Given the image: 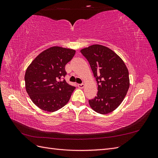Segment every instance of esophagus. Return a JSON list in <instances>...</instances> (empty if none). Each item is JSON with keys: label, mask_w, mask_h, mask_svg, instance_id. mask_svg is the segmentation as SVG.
I'll return each instance as SVG.
<instances>
[{"label": "esophagus", "mask_w": 158, "mask_h": 158, "mask_svg": "<svg viewBox=\"0 0 158 158\" xmlns=\"http://www.w3.org/2000/svg\"><path fill=\"white\" fill-rule=\"evenodd\" d=\"M78 87L80 89H83L85 87V85L84 84H78Z\"/></svg>", "instance_id": "34e87169"}]
</instances>
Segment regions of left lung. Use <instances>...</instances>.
I'll use <instances>...</instances> for the list:
<instances>
[{"label":"left lung","mask_w":158,"mask_h":158,"mask_svg":"<svg viewBox=\"0 0 158 158\" xmlns=\"http://www.w3.org/2000/svg\"><path fill=\"white\" fill-rule=\"evenodd\" d=\"M96 78L98 94L89 104L94 111L107 114L120 106L130 86L128 70L123 59L108 47L92 45L80 50Z\"/></svg>","instance_id":"obj_1"}]
</instances>
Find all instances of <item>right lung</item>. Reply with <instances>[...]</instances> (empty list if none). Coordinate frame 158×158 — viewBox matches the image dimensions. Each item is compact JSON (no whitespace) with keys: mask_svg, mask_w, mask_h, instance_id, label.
<instances>
[{"mask_svg":"<svg viewBox=\"0 0 158 158\" xmlns=\"http://www.w3.org/2000/svg\"><path fill=\"white\" fill-rule=\"evenodd\" d=\"M76 51L54 46L42 51L27 66L25 86L33 103L41 110L55 112L67 103L75 87L65 80V65Z\"/></svg>","mask_w":158,"mask_h":158,"instance_id":"add662e5","label":"right lung"}]
</instances>
